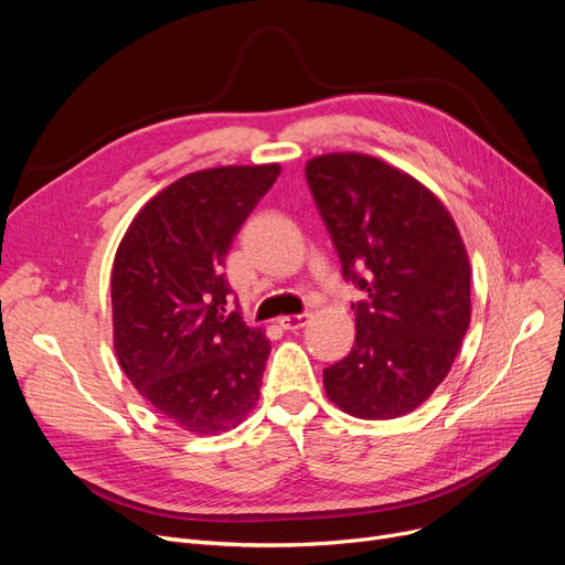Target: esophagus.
Listing matches in <instances>:
<instances>
[{"instance_id": "1", "label": "esophagus", "mask_w": 565, "mask_h": 565, "mask_svg": "<svg viewBox=\"0 0 565 565\" xmlns=\"http://www.w3.org/2000/svg\"><path fill=\"white\" fill-rule=\"evenodd\" d=\"M311 320V313H298V316H281L279 318V324L284 330L288 332H295V330H302L305 324H309Z\"/></svg>"}]
</instances>
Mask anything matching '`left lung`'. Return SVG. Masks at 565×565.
Listing matches in <instances>:
<instances>
[{
    "mask_svg": "<svg viewBox=\"0 0 565 565\" xmlns=\"http://www.w3.org/2000/svg\"><path fill=\"white\" fill-rule=\"evenodd\" d=\"M343 277L366 290L354 345L322 371L328 398L358 419L417 409L449 375L471 320V267L441 199L417 178L364 153L305 167Z\"/></svg>",
    "mask_w": 565,
    "mask_h": 565,
    "instance_id": "8db88e82",
    "label": "left lung"
}]
</instances>
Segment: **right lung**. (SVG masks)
I'll list each match as a JSON object with an SVG mask.
<instances>
[{"label": "right lung", "mask_w": 565, "mask_h": 565, "mask_svg": "<svg viewBox=\"0 0 565 565\" xmlns=\"http://www.w3.org/2000/svg\"><path fill=\"white\" fill-rule=\"evenodd\" d=\"M279 173L277 162L188 173L148 201L118 243V364L164 419L192 435L226 433L258 403L270 339L226 309L224 258Z\"/></svg>", "instance_id": "1"}]
</instances>
